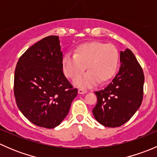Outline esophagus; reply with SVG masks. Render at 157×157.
<instances>
[{
  "mask_svg": "<svg viewBox=\"0 0 157 157\" xmlns=\"http://www.w3.org/2000/svg\"><path fill=\"white\" fill-rule=\"evenodd\" d=\"M86 93H87V91L86 90H83V89H79L78 90L79 94H85Z\"/></svg>",
  "mask_w": 157,
  "mask_h": 157,
  "instance_id": "1",
  "label": "esophagus"
}]
</instances>
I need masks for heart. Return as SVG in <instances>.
<instances>
[{"label": "heart", "mask_w": 157, "mask_h": 157, "mask_svg": "<svg viewBox=\"0 0 157 157\" xmlns=\"http://www.w3.org/2000/svg\"><path fill=\"white\" fill-rule=\"evenodd\" d=\"M62 63L64 74L72 80L82 73L86 66L88 72L74 83L80 87H91L98 81L105 83L113 77L118 67V52L112 44L86 42L77 47L74 55L65 54Z\"/></svg>", "instance_id": "heart-1"}]
</instances>
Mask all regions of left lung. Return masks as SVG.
Here are the masks:
<instances>
[{
  "label": "left lung",
  "mask_w": 157,
  "mask_h": 157,
  "mask_svg": "<svg viewBox=\"0 0 157 157\" xmlns=\"http://www.w3.org/2000/svg\"><path fill=\"white\" fill-rule=\"evenodd\" d=\"M119 71L104 90L95 92L97 103L93 113L98 122L109 128L121 126L141 105L144 75L130 49L120 53Z\"/></svg>",
  "instance_id": "1"
}]
</instances>
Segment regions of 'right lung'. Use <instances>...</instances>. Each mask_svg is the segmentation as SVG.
<instances>
[{
	"label": "right lung",
	"mask_w": 157,
	"mask_h": 157,
	"mask_svg": "<svg viewBox=\"0 0 157 157\" xmlns=\"http://www.w3.org/2000/svg\"><path fill=\"white\" fill-rule=\"evenodd\" d=\"M59 37L49 36L32 45L17 62L13 92L20 112L36 125L54 128L67 116L77 95L63 73Z\"/></svg>",
	"instance_id": "right-lung-1"
}]
</instances>
